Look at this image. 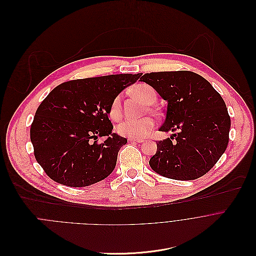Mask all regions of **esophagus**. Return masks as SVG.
<instances>
[{
  "label": "esophagus",
  "mask_w": 256,
  "mask_h": 256,
  "mask_svg": "<svg viewBox=\"0 0 256 256\" xmlns=\"http://www.w3.org/2000/svg\"><path fill=\"white\" fill-rule=\"evenodd\" d=\"M129 141L133 142V143H143L144 142V140H142V139H133V138H130Z\"/></svg>",
  "instance_id": "34e87169"
}]
</instances>
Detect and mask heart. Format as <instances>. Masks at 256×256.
<instances>
[{
	"instance_id": "1",
	"label": "heart",
	"mask_w": 256,
	"mask_h": 256,
	"mask_svg": "<svg viewBox=\"0 0 256 256\" xmlns=\"http://www.w3.org/2000/svg\"><path fill=\"white\" fill-rule=\"evenodd\" d=\"M134 94L145 103L146 105H152L156 103V92L154 88H151L148 84H141L134 88ZM109 116L112 120L118 121L122 117V100L121 96H116L109 109ZM154 129V122L150 118H143L139 120L127 119L121 122L117 126V132L119 135L133 138V139H140L144 138L151 133V131Z\"/></svg>"
}]
</instances>
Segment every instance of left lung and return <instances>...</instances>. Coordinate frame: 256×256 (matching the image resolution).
<instances>
[{
    "mask_svg": "<svg viewBox=\"0 0 256 256\" xmlns=\"http://www.w3.org/2000/svg\"><path fill=\"white\" fill-rule=\"evenodd\" d=\"M140 82L151 86L168 102L160 131L178 132L156 143L150 168L178 180L206 174L229 142L231 120L221 94L206 78L188 70L145 74Z\"/></svg>",
    "mask_w": 256,
    "mask_h": 256,
    "instance_id": "8db88e82",
    "label": "left lung"
}]
</instances>
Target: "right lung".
I'll list each match as a JSON object with an SVG mask.
<instances>
[{
    "instance_id": "add662e5",
    "label": "right lung",
    "mask_w": 256,
    "mask_h": 256,
    "mask_svg": "<svg viewBox=\"0 0 256 256\" xmlns=\"http://www.w3.org/2000/svg\"><path fill=\"white\" fill-rule=\"evenodd\" d=\"M139 78L123 74L74 80L48 94L35 113L30 139L37 162L51 180L80 188L111 174L127 139L112 132L110 105ZM103 136L108 138L98 144Z\"/></svg>"
}]
</instances>
